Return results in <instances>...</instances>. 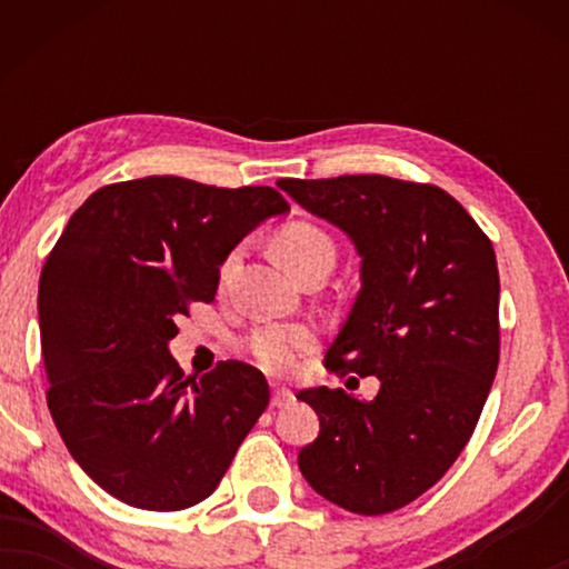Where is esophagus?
Here are the masks:
<instances>
[{"instance_id": "1", "label": "esophagus", "mask_w": 569, "mask_h": 569, "mask_svg": "<svg viewBox=\"0 0 569 569\" xmlns=\"http://www.w3.org/2000/svg\"><path fill=\"white\" fill-rule=\"evenodd\" d=\"M292 401H295V396H292L290 388H284V386H277L274 391H271V407H277V409H284V407H290Z\"/></svg>"}]
</instances>
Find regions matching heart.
<instances>
[{
    "instance_id": "heart-1",
    "label": "heart",
    "mask_w": 569,
    "mask_h": 569,
    "mask_svg": "<svg viewBox=\"0 0 569 569\" xmlns=\"http://www.w3.org/2000/svg\"><path fill=\"white\" fill-rule=\"evenodd\" d=\"M274 251L279 261L287 269H298L302 261L310 259L313 253L329 251L333 253L331 238L326 236L321 228L310 222H292L277 232L274 238ZM232 267V259L224 263V271ZM313 347V337L306 326H292V323H267L261 329H256L251 337V352L263 368L271 372H284L290 370L298 355L308 352Z\"/></svg>"
}]
</instances>
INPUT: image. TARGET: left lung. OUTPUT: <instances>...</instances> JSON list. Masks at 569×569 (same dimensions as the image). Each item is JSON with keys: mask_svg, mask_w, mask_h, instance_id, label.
I'll use <instances>...</instances> for the list:
<instances>
[{"mask_svg": "<svg viewBox=\"0 0 569 569\" xmlns=\"http://www.w3.org/2000/svg\"><path fill=\"white\" fill-rule=\"evenodd\" d=\"M360 256V292L326 368L376 376L372 401L298 393L321 432L300 450L318 495L360 516L399 510L446 473L479 422L500 360L492 243L438 186L388 176L277 181Z\"/></svg>", "mask_w": 569, "mask_h": 569, "instance_id": "left-lung-1", "label": "left lung"}]
</instances>
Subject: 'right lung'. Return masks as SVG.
<instances>
[{
  "instance_id": "obj_1",
  "label": "right lung",
  "mask_w": 569,
  "mask_h": 569,
  "mask_svg": "<svg viewBox=\"0 0 569 569\" xmlns=\"http://www.w3.org/2000/svg\"><path fill=\"white\" fill-rule=\"evenodd\" d=\"M287 212L269 186L150 176L103 186L67 222L38 287L46 399L116 500L160 512L207 500L267 409L261 370L230 360L191 383L168 345L189 302L214 300L232 248Z\"/></svg>"
}]
</instances>
